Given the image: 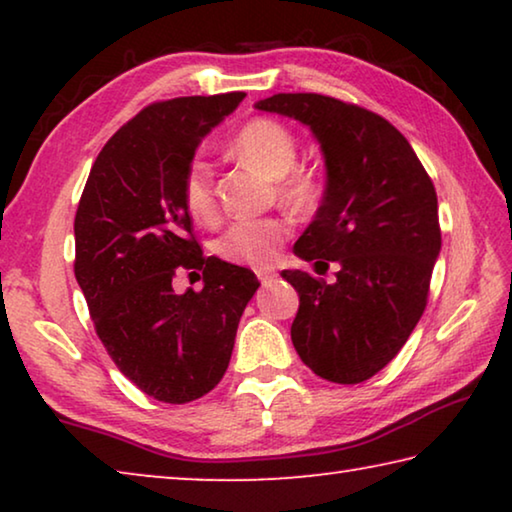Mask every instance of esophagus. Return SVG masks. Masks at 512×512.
I'll list each match as a JSON object with an SVG mask.
<instances>
[{
  "instance_id": "34e87169",
  "label": "esophagus",
  "mask_w": 512,
  "mask_h": 512,
  "mask_svg": "<svg viewBox=\"0 0 512 512\" xmlns=\"http://www.w3.org/2000/svg\"><path fill=\"white\" fill-rule=\"evenodd\" d=\"M257 277H259V282H262V284H268V282L275 280L277 271H275V268H257Z\"/></svg>"
}]
</instances>
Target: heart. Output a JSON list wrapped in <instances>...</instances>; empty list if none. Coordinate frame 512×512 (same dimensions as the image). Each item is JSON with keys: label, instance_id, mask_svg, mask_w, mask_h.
Segmentation results:
<instances>
[{"label": "heart", "instance_id": "heart-1", "mask_svg": "<svg viewBox=\"0 0 512 512\" xmlns=\"http://www.w3.org/2000/svg\"><path fill=\"white\" fill-rule=\"evenodd\" d=\"M230 151L275 180V192L293 210L305 212L316 207L323 194V176L311 164L298 160V140L289 126L271 117L246 121L230 140ZM183 205L194 221L207 223L216 216V189L212 169L203 160L185 167ZM291 223L284 216H262L232 223L216 239L214 253L230 264L264 268L275 262L277 248L289 237Z\"/></svg>", "mask_w": 512, "mask_h": 512}]
</instances>
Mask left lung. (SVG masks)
Listing matches in <instances>:
<instances>
[{
    "label": "left lung",
    "mask_w": 512,
    "mask_h": 512,
    "mask_svg": "<svg viewBox=\"0 0 512 512\" xmlns=\"http://www.w3.org/2000/svg\"><path fill=\"white\" fill-rule=\"evenodd\" d=\"M259 110L307 124L325 153L327 187L296 241L327 284L282 271L300 296L291 325L302 363L334 384H361L391 363L418 325L440 253L438 198L406 137L377 112L325 94H273Z\"/></svg>",
    "instance_id": "left-lung-1"
}]
</instances>
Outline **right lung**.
<instances>
[{"label":"right lung","instance_id":"add662e5","mask_svg":"<svg viewBox=\"0 0 512 512\" xmlns=\"http://www.w3.org/2000/svg\"><path fill=\"white\" fill-rule=\"evenodd\" d=\"M244 92L155 101L94 160L74 219L76 282L110 359L153 400L194 402L219 384L239 318L259 287L244 266L205 257L185 210L183 173ZM204 273L176 294L172 277Z\"/></svg>","mask_w":512,"mask_h":512}]
</instances>
